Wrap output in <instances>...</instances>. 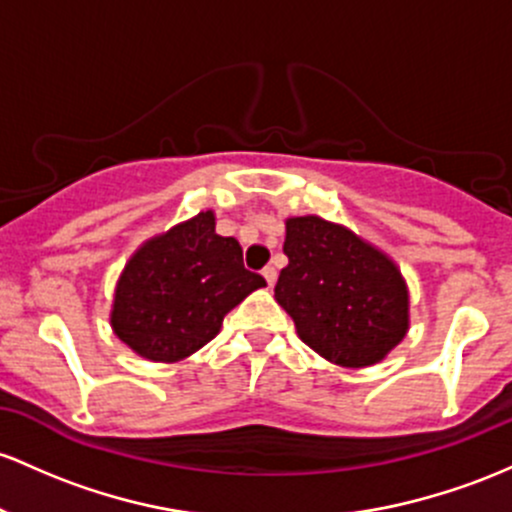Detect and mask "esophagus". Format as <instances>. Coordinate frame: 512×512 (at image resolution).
<instances>
[{
  "mask_svg": "<svg viewBox=\"0 0 512 512\" xmlns=\"http://www.w3.org/2000/svg\"><path fill=\"white\" fill-rule=\"evenodd\" d=\"M262 277L267 279V286H274V282H277V269L265 267V269H262Z\"/></svg>",
  "mask_w": 512,
  "mask_h": 512,
  "instance_id": "esophagus-1",
  "label": "esophagus"
}]
</instances>
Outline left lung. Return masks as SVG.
<instances>
[{"mask_svg": "<svg viewBox=\"0 0 512 512\" xmlns=\"http://www.w3.org/2000/svg\"><path fill=\"white\" fill-rule=\"evenodd\" d=\"M274 296L311 350L342 367L381 362L408 330V291L384 252L318 216L286 221Z\"/></svg>", "mask_w": 512, "mask_h": 512, "instance_id": "left-lung-1", "label": "left lung"}]
</instances>
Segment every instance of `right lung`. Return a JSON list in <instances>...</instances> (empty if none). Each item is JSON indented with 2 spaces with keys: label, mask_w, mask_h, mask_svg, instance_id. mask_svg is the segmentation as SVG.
<instances>
[{
  "label": "right lung",
  "mask_w": 512,
  "mask_h": 512,
  "mask_svg": "<svg viewBox=\"0 0 512 512\" xmlns=\"http://www.w3.org/2000/svg\"><path fill=\"white\" fill-rule=\"evenodd\" d=\"M267 286L243 265V247L216 233L211 211L148 240L116 286L114 333L153 362H177L221 330L230 308Z\"/></svg>",
  "instance_id": "1"
}]
</instances>
